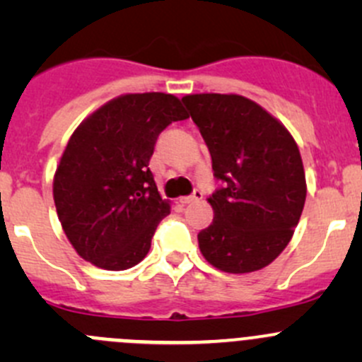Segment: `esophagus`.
I'll list each match as a JSON object with an SVG mask.
<instances>
[{"mask_svg": "<svg viewBox=\"0 0 362 362\" xmlns=\"http://www.w3.org/2000/svg\"><path fill=\"white\" fill-rule=\"evenodd\" d=\"M202 198H203V192L199 191V189H194V192H192L191 196H182V198H178V202H180L182 204H187V203L199 202Z\"/></svg>", "mask_w": 362, "mask_h": 362, "instance_id": "1", "label": "esophagus"}]
</instances>
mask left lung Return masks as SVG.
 Here are the masks:
<instances>
[{"mask_svg": "<svg viewBox=\"0 0 362 362\" xmlns=\"http://www.w3.org/2000/svg\"><path fill=\"white\" fill-rule=\"evenodd\" d=\"M182 101L222 182L208 198L215 217L199 231V250L226 273L257 272L286 249L305 206L298 145L284 124L238 94H189Z\"/></svg>", "mask_w": 362, "mask_h": 362, "instance_id": "left-lung-1", "label": "left lung"}]
</instances>
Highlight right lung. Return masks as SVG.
<instances>
[{
	"label": "right lung",
	"mask_w": 362,
	"mask_h": 362,
	"mask_svg": "<svg viewBox=\"0 0 362 362\" xmlns=\"http://www.w3.org/2000/svg\"><path fill=\"white\" fill-rule=\"evenodd\" d=\"M184 119L173 94H124L76 127L54 177V203L80 257L120 272L147 255L170 214L148 160L160 131Z\"/></svg>",
	"instance_id": "obj_1"
}]
</instances>
